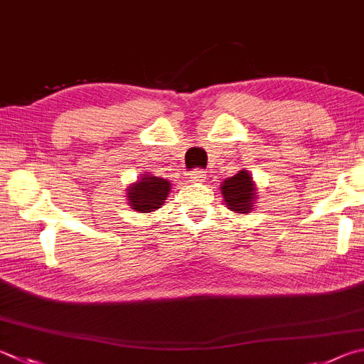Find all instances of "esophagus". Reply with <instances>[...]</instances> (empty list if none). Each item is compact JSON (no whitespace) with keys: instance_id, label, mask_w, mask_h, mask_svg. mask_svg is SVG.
I'll list each match as a JSON object with an SVG mask.
<instances>
[{"instance_id":"34e87169","label":"esophagus","mask_w":364,"mask_h":364,"mask_svg":"<svg viewBox=\"0 0 364 364\" xmlns=\"http://www.w3.org/2000/svg\"><path fill=\"white\" fill-rule=\"evenodd\" d=\"M205 178H207V171H205V170L196 168L189 173V181L191 183H203Z\"/></svg>"}]
</instances>
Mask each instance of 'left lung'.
Segmentation results:
<instances>
[{"label":"left lung","mask_w":364,"mask_h":364,"mask_svg":"<svg viewBox=\"0 0 364 364\" xmlns=\"http://www.w3.org/2000/svg\"><path fill=\"white\" fill-rule=\"evenodd\" d=\"M221 194L230 211L247 215L255 208L257 188L248 170H239V173L223 181Z\"/></svg>","instance_id":"obj_1"}]
</instances>
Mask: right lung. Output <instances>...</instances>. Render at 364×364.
Here are the masks:
<instances>
[{
    "label": "right lung",
    "mask_w": 364,
    "mask_h": 364,
    "mask_svg": "<svg viewBox=\"0 0 364 364\" xmlns=\"http://www.w3.org/2000/svg\"><path fill=\"white\" fill-rule=\"evenodd\" d=\"M170 181L154 175H143L125 188L129 207L138 213H151L161 208L171 191Z\"/></svg>",
    "instance_id": "right-lung-1"
}]
</instances>
